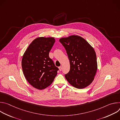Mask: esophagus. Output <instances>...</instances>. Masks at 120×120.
I'll return each instance as SVG.
<instances>
[{"mask_svg": "<svg viewBox=\"0 0 120 120\" xmlns=\"http://www.w3.org/2000/svg\"><path fill=\"white\" fill-rule=\"evenodd\" d=\"M59 70L61 71H62V66H60V67H59Z\"/></svg>", "mask_w": 120, "mask_h": 120, "instance_id": "34e87169", "label": "esophagus"}]
</instances>
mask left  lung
Segmentation results:
<instances>
[{
	"mask_svg": "<svg viewBox=\"0 0 120 120\" xmlns=\"http://www.w3.org/2000/svg\"><path fill=\"white\" fill-rule=\"evenodd\" d=\"M65 48L70 69L65 75L73 86L83 89L94 81L97 70L96 55L94 48L82 37L72 35L59 39Z\"/></svg>",
	"mask_w": 120,
	"mask_h": 120,
	"instance_id": "obj_1",
	"label": "left lung"
}]
</instances>
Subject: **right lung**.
<instances>
[{
  "label": "right lung",
  "mask_w": 120,
  "mask_h": 120,
  "mask_svg": "<svg viewBox=\"0 0 120 120\" xmlns=\"http://www.w3.org/2000/svg\"><path fill=\"white\" fill-rule=\"evenodd\" d=\"M55 42L53 37L38 38L30 43L23 56L24 75L30 84L38 90L49 86L57 75L58 68L49 56Z\"/></svg>",
  "instance_id": "obj_1"
}]
</instances>
